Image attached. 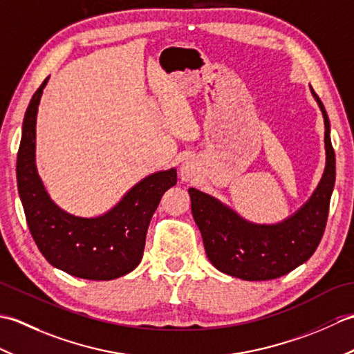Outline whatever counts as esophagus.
Segmentation results:
<instances>
[{
  "instance_id": "34e87169",
  "label": "esophagus",
  "mask_w": 354,
  "mask_h": 354,
  "mask_svg": "<svg viewBox=\"0 0 354 354\" xmlns=\"http://www.w3.org/2000/svg\"><path fill=\"white\" fill-rule=\"evenodd\" d=\"M181 179L185 183H190L194 181V178L198 175V167H196V162L192 161V160H187L185 162H183L181 165Z\"/></svg>"
}]
</instances>
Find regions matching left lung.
<instances>
[{"label": "left lung", "instance_id": "8db88e82", "mask_svg": "<svg viewBox=\"0 0 354 354\" xmlns=\"http://www.w3.org/2000/svg\"><path fill=\"white\" fill-rule=\"evenodd\" d=\"M310 89L324 117L327 160L317 190L295 214L274 225L252 223L209 194L189 189L207 257L223 274L246 281L274 280L303 265L317 251L326 230L336 165L326 108Z\"/></svg>", "mask_w": 354, "mask_h": 354}]
</instances>
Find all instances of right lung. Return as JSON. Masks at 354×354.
Listing matches in <instances>:
<instances>
[{"instance_id":"1","label":"right lung","mask_w":354,"mask_h":354,"mask_svg":"<svg viewBox=\"0 0 354 354\" xmlns=\"http://www.w3.org/2000/svg\"><path fill=\"white\" fill-rule=\"evenodd\" d=\"M48 77L36 89L24 115L17 179L28 230L50 265L73 277L108 281L140 265L146 232L162 194L176 184V169L141 179L99 217L64 212L48 196L36 170V114Z\"/></svg>"}]
</instances>
